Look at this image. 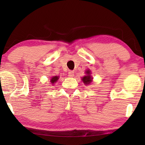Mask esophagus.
<instances>
[{
	"label": "esophagus",
	"instance_id": "34e87169",
	"mask_svg": "<svg viewBox=\"0 0 145 145\" xmlns=\"http://www.w3.org/2000/svg\"><path fill=\"white\" fill-rule=\"evenodd\" d=\"M74 71H69V72H68V76H69V77H73V76H74Z\"/></svg>",
	"mask_w": 145,
	"mask_h": 145
}]
</instances>
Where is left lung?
<instances>
[{
  "instance_id": "8db88e82",
  "label": "left lung",
  "mask_w": 145,
  "mask_h": 145,
  "mask_svg": "<svg viewBox=\"0 0 145 145\" xmlns=\"http://www.w3.org/2000/svg\"><path fill=\"white\" fill-rule=\"evenodd\" d=\"M86 75H85L84 77H82V82H84V84L88 85L89 84H90L92 81V77L91 76V71L90 70H87L86 71Z\"/></svg>"
}]
</instances>
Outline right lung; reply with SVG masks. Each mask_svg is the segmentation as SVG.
Here are the masks:
<instances>
[{
  "label": "right lung",
  "instance_id": "right-lung-1",
  "mask_svg": "<svg viewBox=\"0 0 145 145\" xmlns=\"http://www.w3.org/2000/svg\"><path fill=\"white\" fill-rule=\"evenodd\" d=\"M59 78V76H53L51 77V80H50V82H51V84H54L56 82L57 80H58Z\"/></svg>",
  "mask_w": 145,
  "mask_h": 145
}]
</instances>
